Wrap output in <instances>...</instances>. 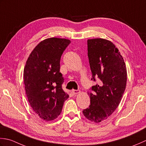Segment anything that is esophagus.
<instances>
[{"instance_id": "obj_1", "label": "esophagus", "mask_w": 146, "mask_h": 146, "mask_svg": "<svg viewBox=\"0 0 146 146\" xmlns=\"http://www.w3.org/2000/svg\"><path fill=\"white\" fill-rule=\"evenodd\" d=\"M72 93H73V94H77L80 93L79 90H74L72 91Z\"/></svg>"}]
</instances>
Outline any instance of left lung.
<instances>
[{"label": "left lung", "instance_id": "8db88e82", "mask_svg": "<svg viewBox=\"0 0 146 146\" xmlns=\"http://www.w3.org/2000/svg\"><path fill=\"white\" fill-rule=\"evenodd\" d=\"M88 56L91 80L98 83L90 89V105L83 110L89 120L99 123L108 118L118 107L127 84V69L118 48L108 40H88Z\"/></svg>", "mask_w": 146, "mask_h": 146}]
</instances>
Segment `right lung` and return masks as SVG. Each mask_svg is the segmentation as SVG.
<instances>
[{
    "label": "right lung",
    "mask_w": 146,
    "mask_h": 146,
    "mask_svg": "<svg viewBox=\"0 0 146 146\" xmlns=\"http://www.w3.org/2000/svg\"><path fill=\"white\" fill-rule=\"evenodd\" d=\"M70 43L67 39L48 38L35 47L26 61L23 74L26 93L32 109L44 121L57 118L69 97L62 89L60 61Z\"/></svg>",
    "instance_id": "add662e5"
}]
</instances>
